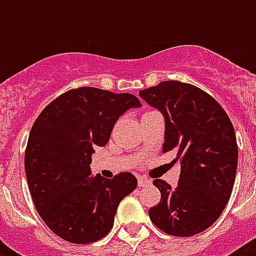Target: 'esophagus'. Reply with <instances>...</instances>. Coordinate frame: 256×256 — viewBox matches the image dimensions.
Instances as JSON below:
<instances>
[{
  "instance_id": "esophagus-1",
  "label": "esophagus",
  "mask_w": 256,
  "mask_h": 256,
  "mask_svg": "<svg viewBox=\"0 0 256 256\" xmlns=\"http://www.w3.org/2000/svg\"><path fill=\"white\" fill-rule=\"evenodd\" d=\"M138 184H140V187L148 186V184H152V180L148 178H144V176H138Z\"/></svg>"
}]
</instances>
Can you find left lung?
Segmentation results:
<instances>
[{
    "label": "left lung",
    "mask_w": 256,
    "mask_h": 256,
    "mask_svg": "<svg viewBox=\"0 0 256 256\" xmlns=\"http://www.w3.org/2000/svg\"><path fill=\"white\" fill-rule=\"evenodd\" d=\"M140 96L164 116L162 152H175L180 175L176 187L152 184L160 202L148 210L152 222L174 236H191L212 224L224 210L235 182L238 144L234 126L216 100L190 84L164 81Z\"/></svg>",
    "instance_id": "1"
}]
</instances>
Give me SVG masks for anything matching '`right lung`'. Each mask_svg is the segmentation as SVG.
Listing matches in <instances>:
<instances>
[{"label":"right lung","instance_id":"1","mask_svg":"<svg viewBox=\"0 0 256 256\" xmlns=\"http://www.w3.org/2000/svg\"><path fill=\"white\" fill-rule=\"evenodd\" d=\"M136 96L78 88L50 102L34 122L25 150L32 199L46 226L70 243L88 244L108 234L120 202L136 190L132 172L90 176L92 154L104 146Z\"/></svg>","mask_w":256,"mask_h":256}]
</instances>
